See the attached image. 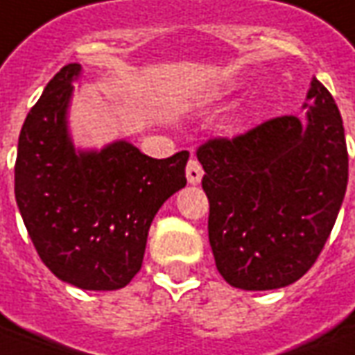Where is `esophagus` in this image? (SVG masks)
Listing matches in <instances>:
<instances>
[{"instance_id":"34e87169","label":"esophagus","mask_w":355,"mask_h":355,"mask_svg":"<svg viewBox=\"0 0 355 355\" xmlns=\"http://www.w3.org/2000/svg\"><path fill=\"white\" fill-rule=\"evenodd\" d=\"M185 173H187V182L191 183V185H197V183H201L202 168H201V164L197 162L195 158H191V160L187 162V170H185Z\"/></svg>"}]
</instances>
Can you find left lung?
<instances>
[{
	"label": "left lung",
	"instance_id": "8db88e82",
	"mask_svg": "<svg viewBox=\"0 0 355 355\" xmlns=\"http://www.w3.org/2000/svg\"><path fill=\"white\" fill-rule=\"evenodd\" d=\"M302 107V117H276L197 150L212 255L222 278L239 290L300 280L344 201L348 150L338 106L313 77Z\"/></svg>",
	"mask_w": 355,
	"mask_h": 355
}]
</instances>
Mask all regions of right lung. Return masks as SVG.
<instances>
[{
	"mask_svg": "<svg viewBox=\"0 0 355 355\" xmlns=\"http://www.w3.org/2000/svg\"><path fill=\"white\" fill-rule=\"evenodd\" d=\"M80 63L46 85L24 119L15 199L34 248L60 280L80 290H119L141 270L156 212L185 187L183 150L156 160L117 139L80 148L69 129Z\"/></svg>",
	"mask_w": 355,
	"mask_h": 355,
	"instance_id": "right-lung-1",
	"label": "right lung"
}]
</instances>
